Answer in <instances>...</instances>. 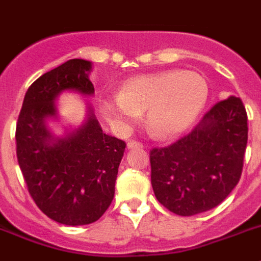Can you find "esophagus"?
<instances>
[{"mask_svg":"<svg viewBox=\"0 0 261 261\" xmlns=\"http://www.w3.org/2000/svg\"><path fill=\"white\" fill-rule=\"evenodd\" d=\"M126 148H128V149L142 148V145H141V144H140V142H137V141H129L128 144H126Z\"/></svg>","mask_w":261,"mask_h":261,"instance_id":"34e87169","label":"esophagus"}]
</instances>
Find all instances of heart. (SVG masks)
<instances>
[{
  "label": "heart",
  "mask_w": 261,
  "mask_h": 261,
  "mask_svg": "<svg viewBox=\"0 0 261 261\" xmlns=\"http://www.w3.org/2000/svg\"><path fill=\"white\" fill-rule=\"evenodd\" d=\"M208 86L193 71L169 70L129 79L119 95L101 100V112L119 132H128L146 111V128L158 140L179 135L206 106Z\"/></svg>",
  "instance_id": "b5f03b06"
}]
</instances>
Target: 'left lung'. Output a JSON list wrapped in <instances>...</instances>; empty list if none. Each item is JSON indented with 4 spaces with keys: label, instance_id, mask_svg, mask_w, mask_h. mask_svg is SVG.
Wrapping results in <instances>:
<instances>
[{
    "label": "left lung",
    "instance_id": "8db88e82",
    "mask_svg": "<svg viewBox=\"0 0 261 261\" xmlns=\"http://www.w3.org/2000/svg\"><path fill=\"white\" fill-rule=\"evenodd\" d=\"M248 140L239 97L222 100L189 135L150 152L155 198L171 213L191 217L222 203L240 179Z\"/></svg>",
    "mask_w": 261,
    "mask_h": 261
}]
</instances>
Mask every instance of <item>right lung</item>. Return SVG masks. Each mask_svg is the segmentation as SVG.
<instances>
[{"label":"right lung","instance_id":"obj_1","mask_svg":"<svg viewBox=\"0 0 261 261\" xmlns=\"http://www.w3.org/2000/svg\"><path fill=\"white\" fill-rule=\"evenodd\" d=\"M91 70L90 61L71 59L38 77L24 95L15 129L17 158L31 198L66 226L93 223L106 213L126 146L103 132L90 106L83 124L64 136L48 129L47 120L58 119L55 100L62 92L92 96Z\"/></svg>","mask_w":261,"mask_h":261}]
</instances>
